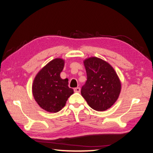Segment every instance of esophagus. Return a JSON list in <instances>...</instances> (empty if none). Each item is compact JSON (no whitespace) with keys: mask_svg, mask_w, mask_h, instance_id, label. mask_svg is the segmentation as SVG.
I'll use <instances>...</instances> for the list:
<instances>
[{"mask_svg":"<svg viewBox=\"0 0 153 153\" xmlns=\"http://www.w3.org/2000/svg\"><path fill=\"white\" fill-rule=\"evenodd\" d=\"M74 91L75 92H80V87H76L74 89Z\"/></svg>","mask_w":153,"mask_h":153,"instance_id":"obj_1","label":"esophagus"}]
</instances>
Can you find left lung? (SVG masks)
I'll return each instance as SVG.
<instances>
[{"label":"left lung","instance_id":"obj_1","mask_svg":"<svg viewBox=\"0 0 153 153\" xmlns=\"http://www.w3.org/2000/svg\"><path fill=\"white\" fill-rule=\"evenodd\" d=\"M84 63L87 81L82 87V96L92 109L107 110L116 101L121 92L117 73L108 62L98 57H90Z\"/></svg>","mask_w":153,"mask_h":153}]
</instances>
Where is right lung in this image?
I'll use <instances>...</instances> for the list:
<instances>
[{
    "mask_svg": "<svg viewBox=\"0 0 153 153\" xmlns=\"http://www.w3.org/2000/svg\"><path fill=\"white\" fill-rule=\"evenodd\" d=\"M64 61L55 59L37 74L32 85V94L41 108L50 112H57L65 106L73 90L68 87V80L62 79Z\"/></svg>",
    "mask_w": 153,
    "mask_h": 153,
    "instance_id": "add662e5",
    "label": "right lung"
}]
</instances>
